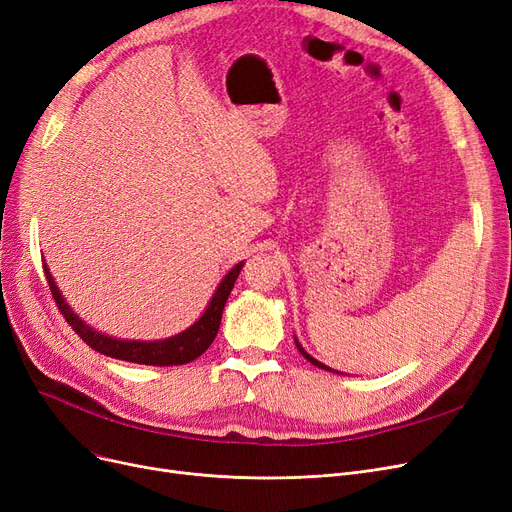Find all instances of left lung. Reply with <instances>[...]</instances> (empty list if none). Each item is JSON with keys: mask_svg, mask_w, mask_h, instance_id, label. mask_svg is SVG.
I'll list each match as a JSON object with an SVG mask.
<instances>
[{"mask_svg": "<svg viewBox=\"0 0 512 512\" xmlns=\"http://www.w3.org/2000/svg\"><path fill=\"white\" fill-rule=\"evenodd\" d=\"M295 344H297V348H299V352H301V354H304V358H308V361H310V363H312V365H316V367H318V369H325V371H331V369H329V367H327V365H323V363H318V361H316V358H312V356H310V354H308V352H306V350H304V348H301V346H299V342H297V339H295ZM337 373H339V371H337Z\"/></svg>", "mask_w": 512, "mask_h": 512, "instance_id": "obj_1", "label": "left lung"}]
</instances>
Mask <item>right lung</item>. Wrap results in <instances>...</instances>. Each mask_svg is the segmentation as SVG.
<instances>
[{"label":"right lung","instance_id":"add662e5","mask_svg":"<svg viewBox=\"0 0 512 512\" xmlns=\"http://www.w3.org/2000/svg\"><path fill=\"white\" fill-rule=\"evenodd\" d=\"M244 263H236V266L225 274V278L219 282V287L211 299V304L204 310V314L196 320V323L185 329L183 333L162 339V342H128V339H113L107 335H101L99 331L90 329L86 323L73 314V310L65 304V297L56 289L54 278L50 270L44 266V274L48 278L50 293L59 306L63 318L71 325V329L78 333L84 342L105 356L120 358V361L139 363V365H156V367H173V365H185L192 363L200 354L206 352V348L213 344V339L221 325V314L225 308V301L230 297L234 282L240 274Z\"/></svg>","mask_w":512,"mask_h":512}]
</instances>
